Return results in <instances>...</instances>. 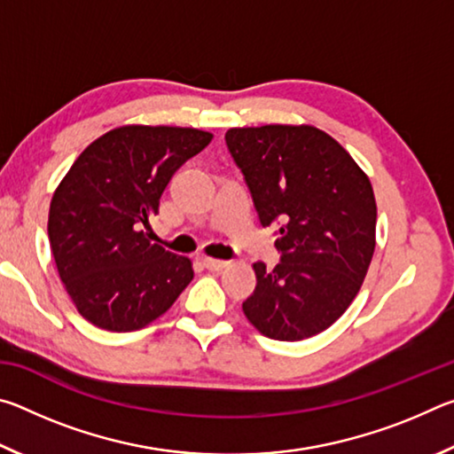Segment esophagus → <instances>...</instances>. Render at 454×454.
Wrapping results in <instances>:
<instances>
[{
	"instance_id": "34e87169",
	"label": "esophagus",
	"mask_w": 454,
	"mask_h": 454,
	"mask_svg": "<svg viewBox=\"0 0 454 454\" xmlns=\"http://www.w3.org/2000/svg\"><path fill=\"white\" fill-rule=\"evenodd\" d=\"M204 266L212 272H220V270H224L228 262L226 260H218V258H204Z\"/></svg>"
}]
</instances>
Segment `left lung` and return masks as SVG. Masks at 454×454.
I'll list each match as a JSON object with an SVG mask.
<instances>
[{
  "label": "left lung",
  "instance_id": "left-lung-1",
  "mask_svg": "<svg viewBox=\"0 0 454 454\" xmlns=\"http://www.w3.org/2000/svg\"><path fill=\"white\" fill-rule=\"evenodd\" d=\"M228 150L262 226H278L280 264H252L242 304L274 340H304L333 326L355 301L376 246L372 184L333 136L309 124L230 128Z\"/></svg>",
  "mask_w": 454,
  "mask_h": 454
}]
</instances>
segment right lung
Segmentation results:
<instances>
[{
    "instance_id": "add662e5",
    "label": "right lung",
    "mask_w": 454,
    "mask_h": 454,
    "mask_svg": "<svg viewBox=\"0 0 454 454\" xmlns=\"http://www.w3.org/2000/svg\"><path fill=\"white\" fill-rule=\"evenodd\" d=\"M212 137L178 126L114 128L58 184L48 218L51 254L75 309L94 326H148L194 278L188 256L150 242V218L174 172Z\"/></svg>"
}]
</instances>
